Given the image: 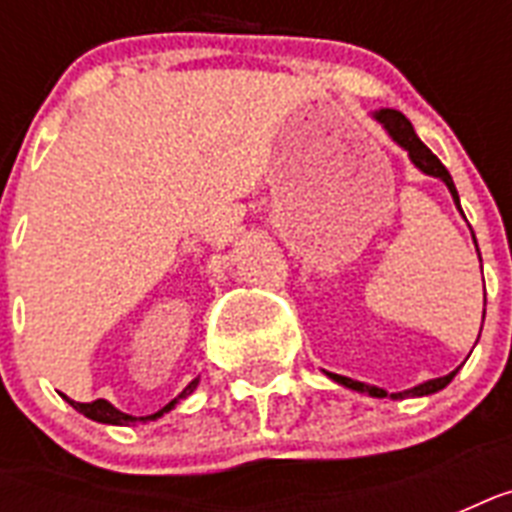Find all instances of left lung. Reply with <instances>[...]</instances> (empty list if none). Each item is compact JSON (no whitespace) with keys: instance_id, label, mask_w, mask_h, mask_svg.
<instances>
[{"instance_id":"8db88e82","label":"left lung","mask_w":512,"mask_h":512,"mask_svg":"<svg viewBox=\"0 0 512 512\" xmlns=\"http://www.w3.org/2000/svg\"><path fill=\"white\" fill-rule=\"evenodd\" d=\"M372 116H374V122H380L382 130L388 132V138L393 140L398 148H404L406 156H409V162H412L414 167L422 172V175L438 177V180H441V183L449 188V193H452V199H454V207L462 212L460 196H457V188H454L452 175H449V170H446L444 164L438 162V156L433 154V151H430V148L425 146L420 138H417V132H414L412 122H409V119H406L401 111H393V108H380V111H374ZM473 241H476V236H473ZM476 252H478V244H476ZM478 260H481V252H478ZM484 305H486V300H484ZM484 316H486V308H484ZM481 327H484V321H481ZM457 369H460V366H457ZM457 369L449 374H444V377L425 380V382H420V385H414V388L401 390V393H388V390L377 388V385H366V382L350 380V377H342V374H335V372H324V374H327L329 380H335L337 385H342V388L356 390V393H366V396H372V398L390 396L393 401H401V398H420V396H430V393L444 390L446 385L454 380Z\"/></svg>"}]
</instances>
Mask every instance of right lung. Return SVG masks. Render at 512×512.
<instances>
[{"label": "right lung", "instance_id": "right-lung-1", "mask_svg": "<svg viewBox=\"0 0 512 512\" xmlns=\"http://www.w3.org/2000/svg\"><path fill=\"white\" fill-rule=\"evenodd\" d=\"M196 388H199V377H193V380L183 388V393H180L177 398H172L170 404L164 406V409H159V412H154V414H146V417H132V414L122 412V409H116V406L111 404V401H106V398H98V401H92V404H79V401L63 396V393H60V396L66 398L68 404L74 406L76 412L84 414V417H90V420H95V422H103V425H135V422H154V420H159V417H164V414L172 412V409H175V406L180 404L183 398L191 396Z\"/></svg>", "mask_w": 512, "mask_h": 512}]
</instances>
